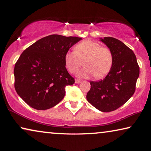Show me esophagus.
Masks as SVG:
<instances>
[{"label": "esophagus", "mask_w": 151, "mask_h": 151, "mask_svg": "<svg viewBox=\"0 0 151 151\" xmlns=\"http://www.w3.org/2000/svg\"><path fill=\"white\" fill-rule=\"evenodd\" d=\"M82 82V81H81V80H78V79H76L75 80V83H76V84H79V83H81Z\"/></svg>", "instance_id": "obj_1"}]
</instances>
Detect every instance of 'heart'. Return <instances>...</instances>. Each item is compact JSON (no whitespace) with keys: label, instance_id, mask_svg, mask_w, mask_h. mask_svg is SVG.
<instances>
[{"label":"heart","instance_id":"b5f03b06","mask_svg":"<svg viewBox=\"0 0 151 151\" xmlns=\"http://www.w3.org/2000/svg\"><path fill=\"white\" fill-rule=\"evenodd\" d=\"M85 60V68L80 70L78 75L81 77L95 76L96 78L105 76L111 70L113 61L111 50L103 47L96 42L84 40L75 47V50L68 51L65 55L66 67L70 73H75Z\"/></svg>","mask_w":151,"mask_h":151}]
</instances>
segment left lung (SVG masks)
Segmentation results:
<instances>
[{"label": "left lung", "instance_id": "8db88e82", "mask_svg": "<svg viewBox=\"0 0 151 151\" xmlns=\"http://www.w3.org/2000/svg\"><path fill=\"white\" fill-rule=\"evenodd\" d=\"M100 40L111 50L113 61L103 80L91 81L86 94L89 103L102 112H111L127 103L133 95L139 76V66L133 51L112 37Z\"/></svg>", "mask_w": 151, "mask_h": 151}]
</instances>
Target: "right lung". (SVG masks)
I'll return each instance as SVG.
<instances>
[{
	"instance_id": "obj_1",
	"label": "right lung",
	"mask_w": 151,
	"mask_h": 151,
	"mask_svg": "<svg viewBox=\"0 0 151 151\" xmlns=\"http://www.w3.org/2000/svg\"><path fill=\"white\" fill-rule=\"evenodd\" d=\"M81 40L52 35L23 51L14 66V88L28 105L47 110L63 100L66 86L75 83L65 67V55Z\"/></svg>"
}]
</instances>
